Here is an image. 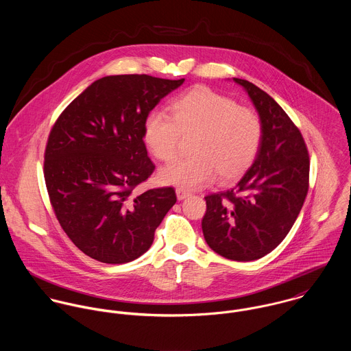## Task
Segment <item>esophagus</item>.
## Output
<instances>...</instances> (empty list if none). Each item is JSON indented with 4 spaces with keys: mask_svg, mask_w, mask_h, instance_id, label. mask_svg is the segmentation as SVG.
Returning a JSON list of instances; mask_svg holds the SVG:
<instances>
[{
    "mask_svg": "<svg viewBox=\"0 0 351 351\" xmlns=\"http://www.w3.org/2000/svg\"><path fill=\"white\" fill-rule=\"evenodd\" d=\"M176 195H177V199L180 201L185 200L186 197L191 196V193L186 192V191H184V189H177V191H176Z\"/></svg>",
    "mask_w": 351,
    "mask_h": 351,
    "instance_id": "1",
    "label": "esophagus"
}]
</instances>
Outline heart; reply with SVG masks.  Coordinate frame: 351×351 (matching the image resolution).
I'll use <instances>...</instances> for the list:
<instances>
[{
  "label": "heart",
  "instance_id": "obj_1",
  "mask_svg": "<svg viewBox=\"0 0 351 351\" xmlns=\"http://www.w3.org/2000/svg\"><path fill=\"white\" fill-rule=\"evenodd\" d=\"M181 136H193L192 156L162 167L160 182L197 189L219 176L221 184H231L255 160L262 123L256 112L209 88L196 86L171 102L170 117L154 112L145 121V143L159 160L176 158Z\"/></svg>",
  "mask_w": 351,
  "mask_h": 351
}]
</instances>
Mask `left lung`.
I'll list each match as a JSON object with an SVG mask.
<instances>
[{
    "label": "left lung",
    "mask_w": 351,
    "mask_h": 351,
    "mask_svg": "<svg viewBox=\"0 0 351 351\" xmlns=\"http://www.w3.org/2000/svg\"><path fill=\"white\" fill-rule=\"evenodd\" d=\"M232 80L261 119V146L231 191L205 197L201 227L215 252L249 262L274 250L295 224L308 192L309 158L300 131L274 99L246 80Z\"/></svg>",
    "instance_id": "obj_1"
}]
</instances>
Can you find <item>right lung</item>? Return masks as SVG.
Returning a JSON list of instances; mask_svg holds the SVG:
<instances>
[{
    "label": "right lung",
    "instance_id": "add662e5",
    "mask_svg": "<svg viewBox=\"0 0 351 351\" xmlns=\"http://www.w3.org/2000/svg\"><path fill=\"white\" fill-rule=\"evenodd\" d=\"M151 75H108L63 110L51 131L45 178L55 215L86 255L127 263L149 250L177 197L173 188L135 195L155 166L143 142L156 104L184 84Z\"/></svg>",
    "mask_w": 351,
    "mask_h": 351
}]
</instances>
